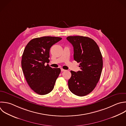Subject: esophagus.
I'll return each instance as SVG.
<instances>
[{"label": "esophagus", "mask_w": 126, "mask_h": 126, "mask_svg": "<svg viewBox=\"0 0 126 126\" xmlns=\"http://www.w3.org/2000/svg\"><path fill=\"white\" fill-rule=\"evenodd\" d=\"M65 71V69H63V68H61V71L63 72V71Z\"/></svg>", "instance_id": "1"}]
</instances>
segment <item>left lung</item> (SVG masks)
Returning <instances> with one entry per match:
<instances>
[{
	"label": "left lung",
	"instance_id": "1",
	"mask_svg": "<svg viewBox=\"0 0 126 126\" xmlns=\"http://www.w3.org/2000/svg\"><path fill=\"white\" fill-rule=\"evenodd\" d=\"M67 40L72 45L74 60L79 63L80 71L71 70L68 80L69 90L74 94L82 96L92 92L98 82L103 66L99 48L92 39L85 36H68Z\"/></svg>",
	"mask_w": 126,
	"mask_h": 126
}]
</instances>
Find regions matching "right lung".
Returning <instances> with one entry per match:
<instances>
[{
    "instance_id": "right-lung-1",
    "label": "right lung",
    "mask_w": 126,
    "mask_h": 126,
    "mask_svg": "<svg viewBox=\"0 0 126 126\" xmlns=\"http://www.w3.org/2000/svg\"><path fill=\"white\" fill-rule=\"evenodd\" d=\"M62 38L43 36L31 40L27 45L22 58V67L28 84L36 93L44 95L54 89L61 69L45 65L50 57V48Z\"/></svg>"
}]
</instances>
